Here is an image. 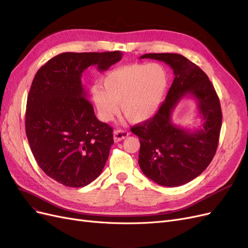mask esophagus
I'll return each instance as SVG.
<instances>
[{
  "label": "esophagus",
  "mask_w": 248,
  "mask_h": 248,
  "mask_svg": "<svg viewBox=\"0 0 248 248\" xmlns=\"http://www.w3.org/2000/svg\"><path fill=\"white\" fill-rule=\"evenodd\" d=\"M128 135H130V133L126 132V131H124V130H116L113 132V140L114 142H120L122 141V140L125 139Z\"/></svg>",
  "instance_id": "1"
}]
</instances>
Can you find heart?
Masks as SVG:
<instances>
[{
	"label": "heart",
	"mask_w": 248,
	"mask_h": 248,
	"mask_svg": "<svg viewBox=\"0 0 248 248\" xmlns=\"http://www.w3.org/2000/svg\"><path fill=\"white\" fill-rule=\"evenodd\" d=\"M168 73L158 62L131 63L110 71L103 78V88L92 90L98 113L104 122L117 114L118 104L131 123L153 117L162 105L168 88Z\"/></svg>",
	"instance_id": "heart-1"
}]
</instances>
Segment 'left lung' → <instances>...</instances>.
I'll use <instances>...</instances> for the list:
<instances>
[{
  "label": "left lung",
  "instance_id": "left-lung-1",
  "mask_svg": "<svg viewBox=\"0 0 248 248\" xmlns=\"http://www.w3.org/2000/svg\"><path fill=\"white\" fill-rule=\"evenodd\" d=\"M140 59L164 62L173 70L174 80L157 113L132 127L141 143L139 165L148 178L160 186L186 185L209 166L216 153L222 125L219 97L204 72L184 56L147 53ZM185 97L197 102L203 120L199 129L171 122V113Z\"/></svg>",
  "mask_w": 248,
  "mask_h": 248
}]
</instances>
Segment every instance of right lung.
Segmentation results:
<instances>
[{
	"label": "right lung",
	"mask_w": 248,
	"mask_h": 248,
	"mask_svg": "<svg viewBox=\"0 0 248 248\" xmlns=\"http://www.w3.org/2000/svg\"><path fill=\"white\" fill-rule=\"evenodd\" d=\"M122 57L118 50L63 52L35 75L27 98L26 135L37 164L59 184L83 187L104 168L113 130L96 117L81 78L90 66L103 72Z\"/></svg>",
	"instance_id": "obj_1"
}]
</instances>
